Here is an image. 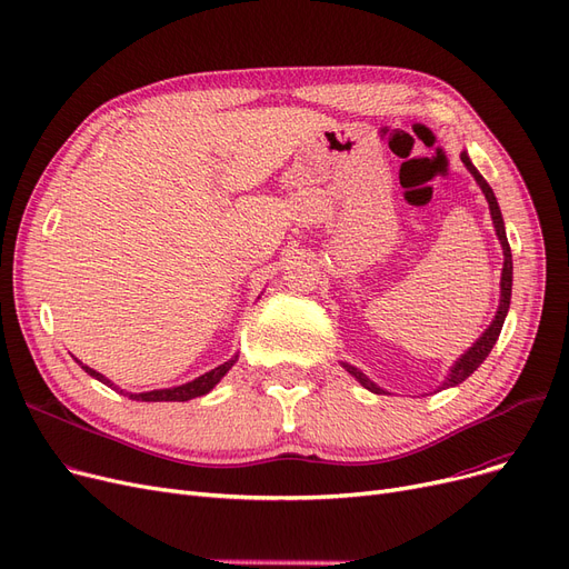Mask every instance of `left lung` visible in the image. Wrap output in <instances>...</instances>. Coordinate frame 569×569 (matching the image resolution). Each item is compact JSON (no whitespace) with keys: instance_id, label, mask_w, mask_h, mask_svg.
Listing matches in <instances>:
<instances>
[{"instance_id":"8db88e82","label":"left lung","mask_w":569,"mask_h":569,"mask_svg":"<svg viewBox=\"0 0 569 569\" xmlns=\"http://www.w3.org/2000/svg\"><path fill=\"white\" fill-rule=\"evenodd\" d=\"M460 158H462L465 168L471 172V177L476 179V184L481 187V191H483V196H486V200H488V208H490V217H492L495 233H497L499 244H502L505 266H502V280H499V306H497V312H495V317H492L490 327H488L479 338H476V343H473L465 355H460V357H458V361L452 363V367L448 369L446 378L441 380V385H439V388H437L435 392H441V390H448V388H456V385H460L462 380H467L476 369L481 367L483 359L490 355L492 346L497 343L499 331H502V325H505V317H507V312H509V303H511L513 261H511V247H509L507 231H505L502 210H499V206H497V198H495V193H492V189H490L488 181L483 179V174H481L479 170H476V168H473V163L469 161L467 151H462V153H460ZM340 367H343V369H346V371H348V373H350V376L361 385V388H367L369 392H373V395H385V392H388V390H382L380 385H376L367 373L359 371L357 367H352V363H348V361H340ZM429 395H431V392H429Z\"/></svg>"}]
</instances>
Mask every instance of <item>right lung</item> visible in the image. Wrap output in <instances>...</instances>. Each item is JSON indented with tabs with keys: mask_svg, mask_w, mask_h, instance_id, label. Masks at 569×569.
<instances>
[{
	"mask_svg": "<svg viewBox=\"0 0 569 569\" xmlns=\"http://www.w3.org/2000/svg\"><path fill=\"white\" fill-rule=\"evenodd\" d=\"M74 359H77V357H74ZM77 361H79V359H77ZM236 361H238V355H233L231 359H226L223 363H219V367H214L212 371L202 373V376H198V378H193V380H189V382H184V385H174V388H163V390H149V392H126V390L119 388V385H113L107 376H102V373L93 371L90 367H86V363L79 361V367H81L88 376H93L96 380L104 382L107 388L117 390L119 395H126V397L132 399V401H189V399L202 397V395H208L210 390H214L217 382L233 369Z\"/></svg>",
	"mask_w": 569,
	"mask_h": 569,
	"instance_id": "1",
	"label": "right lung"
}]
</instances>
